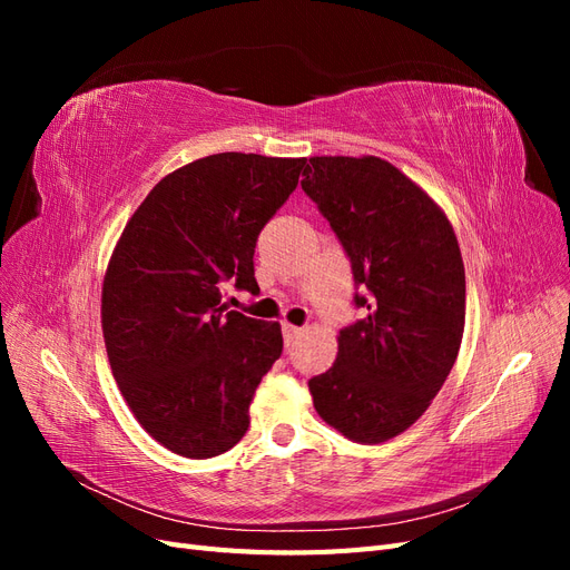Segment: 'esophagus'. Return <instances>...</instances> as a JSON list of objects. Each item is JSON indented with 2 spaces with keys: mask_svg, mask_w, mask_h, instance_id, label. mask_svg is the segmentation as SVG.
I'll return each mask as SVG.
<instances>
[{
  "mask_svg": "<svg viewBox=\"0 0 570 570\" xmlns=\"http://www.w3.org/2000/svg\"><path fill=\"white\" fill-rule=\"evenodd\" d=\"M299 335H302V327H297V325H289V323H283V337H285V344H287V347H289V344L295 342Z\"/></svg>",
  "mask_w": 570,
  "mask_h": 570,
  "instance_id": "obj_1",
  "label": "esophagus"
}]
</instances>
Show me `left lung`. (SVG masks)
I'll list each match as a JSON object with an SVG mask.
<instances>
[{"mask_svg":"<svg viewBox=\"0 0 570 570\" xmlns=\"http://www.w3.org/2000/svg\"><path fill=\"white\" fill-rule=\"evenodd\" d=\"M302 189L352 262L366 318L337 335V358L308 381L318 416L381 444L416 423L450 375L465 323L459 239L442 206L381 157H312Z\"/></svg>","mask_w":570,"mask_h":570,"instance_id":"obj_1","label":"left lung"}]
</instances>
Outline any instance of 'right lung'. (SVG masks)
I'll return each mask as SVG.
<instances>
[{"label":"right lung","instance_id":"1","mask_svg":"<svg viewBox=\"0 0 570 570\" xmlns=\"http://www.w3.org/2000/svg\"><path fill=\"white\" fill-rule=\"evenodd\" d=\"M306 159L223 151L154 185L111 252L101 333L116 385L168 452L212 459L249 428V404L283 352L281 323L220 304L258 292L254 247L299 183Z\"/></svg>","mask_w":570,"mask_h":570}]
</instances>
